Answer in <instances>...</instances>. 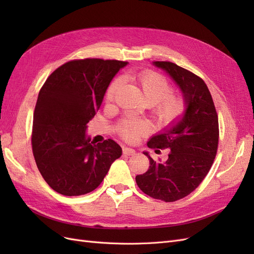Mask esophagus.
<instances>
[{"mask_svg":"<svg viewBox=\"0 0 254 254\" xmlns=\"http://www.w3.org/2000/svg\"><path fill=\"white\" fill-rule=\"evenodd\" d=\"M123 152H124V155H126V156L135 155V150L132 149V148H130V147H124V148H123Z\"/></svg>","mask_w":254,"mask_h":254,"instance_id":"obj_1","label":"esophagus"}]
</instances>
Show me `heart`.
<instances>
[{"label":"heart","instance_id":"obj_1","mask_svg":"<svg viewBox=\"0 0 254 254\" xmlns=\"http://www.w3.org/2000/svg\"><path fill=\"white\" fill-rule=\"evenodd\" d=\"M134 81L147 105L152 106L153 117L160 126H168L178 122L186 111V102L181 96L172 94V86L165 77L155 72H144L134 76ZM122 87V79H115L107 90L106 98L112 102ZM149 126L142 120H123L119 131L125 140L134 142L145 133Z\"/></svg>","mask_w":254,"mask_h":254}]
</instances>
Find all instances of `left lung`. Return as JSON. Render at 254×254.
<instances>
[{"label": "left lung", "mask_w": 254, "mask_h": 254, "mask_svg": "<svg viewBox=\"0 0 254 254\" xmlns=\"http://www.w3.org/2000/svg\"><path fill=\"white\" fill-rule=\"evenodd\" d=\"M178 86L186 102L182 118L153 134L147 146L159 152L168 148L164 162H156L148 151V171L137 175V187L146 195L172 202L190 194L209 173L217 152L218 117L205 82L197 75L168 61H153Z\"/></svg>", "instance_id": "8db88e82"}]
</instances>
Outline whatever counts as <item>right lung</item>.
<instances>
[{
    "label": "right lung",
    "mask_w": 254,
    "mask_h": 254,
    "mask_svg": "<svg viewBox=\"0 0 254 254\" xmlns=\"http://www.w3.org/2000/svg\"><path fill=\"white\" fill-rule=\"evenodd\" d=\"M127 63L73 60L59 66L38 95L33 124V152L43 179L57 193L80 196L94 190L122 156L111 139L94 144L88 123L102 105L111 80Z\"/></svg>",
    "instance_id": "add662e5"
}]
</instances>
